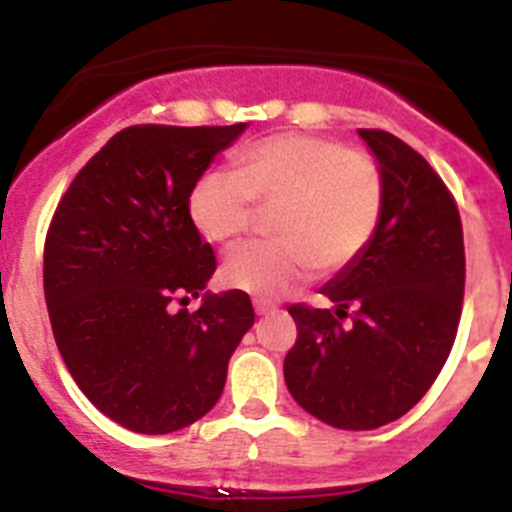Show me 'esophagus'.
<instances>
[{
    "mask_svg": "<svg viewBox=\"0 0 512 512\" xmlns=\"http://www.w3.org/2000/svg\"><path fill=\"white\" fill-rule=\"evenodd\" d=\"M253 310H256V315H274V312H277V307L269 305V302H264V300H256L253 302Z\"/></svg>",
    "mask_w": 512,
    "mask_h": 512,
    "instance_id": "esophagus-1",
    "label": "esophagus"
}]
</instances>
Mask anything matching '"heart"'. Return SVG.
I'll use <instances>...</instances> for the list:
<instances>
[{
  "mask_svg": "<svg viewBox=\"0 0 512 512\" xmlns=\"http://www.w3.org/2000/svg\"><path fill=\"white\" fill-rule=\"evenodd\" d=\"M235 174L212 171L189 194V217L210 243L246 233L253 202L269 217L274 241L228 253L223 282L256 300H277L312 269L330 274L359 256L384 207L382 169L372 156L336 140L277 135L235 158Z\"/></svg>",
  "mask_w": 512,
  "mask_h": 512,
  "instance_id": "b5f03b06",
  "label": "heart"
}]
</instances>
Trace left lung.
Wrapping results in <instances>:
<instances>
[{
  "instance_id": "8db88e82",
  "label": "left lung",
  "mask_w": 512,
  "mask_h": 512,
  "mask_svg": "<svg viewBox=\"0 0 512 512\" xmlns=\"http://www.w3.org/2000/svg\"><path fill=\"white\" fill-rule=\"evenodd\" d=\"M359 138L384 179L377 233L320 287L330 310L289 307L297 343L284 359L297 405L343 431L418 405L449 359L464 297V235L441 176L392 133L361 128Z\"/></svg>"
}]
</instances>
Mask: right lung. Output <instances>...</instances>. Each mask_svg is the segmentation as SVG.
Listing matches in <instances>:
<instances>
[{
  "label": "right lung",
  "instance_id": "add662e5",
  "mask_svg": "<svg viewBox=\"0 0 512 512\" xmlns=\"http://www.w3.org/2000/svg\"><path fill=\"white\" fill-rule=\"evenodd\" d=\"M246 122L135 125L76 174L45 238L53 336L79 390L122 428L164 436L210 413L253 325L246 292H210L215 253L189 194ZM202 296L194 313L170 300Z\"/></svg>",
  "mask_w": 512,
  "mask_h": 512
}]
</instances>
